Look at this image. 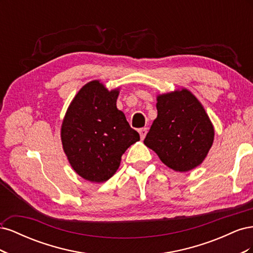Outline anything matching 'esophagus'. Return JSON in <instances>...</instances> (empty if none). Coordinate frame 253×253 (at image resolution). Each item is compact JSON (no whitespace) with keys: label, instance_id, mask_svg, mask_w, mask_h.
Returning <instances> with one entry per match:
<instances>
[{"label":"esophagus","instance_id":"1","mask_svg":"<svg viewBox=\"0 0 253 253\" xmlns=\"http://www.w3.org/2000/svg\"><path fill=\"white\" fill-rule=\"evenodd\" d=\"M138 132H139V134H140V138H141V139H144L145 135H147V133H148V128H147V127L139 128Z\"/></svg>","mask_w":253,"mask_h":253}]
</instances>
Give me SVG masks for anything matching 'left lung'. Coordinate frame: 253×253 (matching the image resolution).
<instances>
[{
  "instance_id": "8db88e82",
  "label": "left lung",
  "mask_w": 253,
  "mask_h": 253,
  "mask_svg": "<svg viewBox=\"0 0 253 253\" xmlns=\"http://www.w3.org/2000/svg\"><path fill=\"white\" fill-rule=\"evenodd\" d=\"M157 118L144 144L174 171L200 166L214 139V128L203 105L188 89L157 97Z\"/></svg>"
}]
</instances>
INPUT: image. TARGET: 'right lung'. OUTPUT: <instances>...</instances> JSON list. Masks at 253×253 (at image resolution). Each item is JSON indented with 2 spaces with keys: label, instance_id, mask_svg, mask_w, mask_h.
Masks as SVG:
<instances>
[{
  "label": "right lung",
  "instance_id": "add662e5",
  "mask_svg": "<svg viewBox=\"0 0 253 253\" xmlns=\"http://www.w3.org/2000/svg\"><path fill=\"white\" fill-rule=\"evenodd\" d=\"M119 91H109L95 80L76 95L61 127L63 150L73 169L93 182L110 179L126 149L140 139L129 126L116 101Z\"/></svg>",
  "mask_w": 253,
  "mask_h": 253
}]
</instances>
